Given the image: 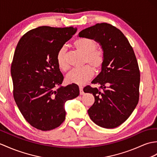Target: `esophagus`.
<instances>
[{
	"label": "esophagus",
	"instance_id": "34e87169",
	"mask_svg": "<svg viewBox=\"0 0 157 157\" xmlns=\"http://www.w3.org/2000/svg\"><path fill=\"white\" fill-rule=\"evenodd\" d=\"M79 94L80 95H83L84 92H83V87L82 86H79Z\"/></svg>",
	"mask_w": 157,
	"mask_h": 157
}]
</instances>
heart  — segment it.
<instances>
[{
	"label": "heart",
	"instance_id": "obj_1",
	"mask_svg": "<svg viewBox=\"0 0 157 157\" xmlns=\"http://www.w3.org/2000/svg\"><path fill=\"white\" fill-rule=\"evenodd\" d=\"M74 46L78 52L84 56V63H89L96 70H100L102 66L104 61V52L102 50L96 49V43L93 40L84 37L79 38L74 42ZM57 62L61 70L65 71L68 69L64 47L58 52ZM91 67L85 65L81 68L74 69L68 73L65 80L69 83L82 85L92 78L94 70Z\"/></svg>",
	"mask_w": 157,
	"mask_h": 157
}]
</instances>
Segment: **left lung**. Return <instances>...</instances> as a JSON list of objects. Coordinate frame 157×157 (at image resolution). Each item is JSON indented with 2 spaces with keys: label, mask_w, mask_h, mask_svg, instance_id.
I'll return each instance as SVG.
<instances>
[{
  "label": "left lung",
  "mask_w": 157,
  "mask_h": 157,
  "mask_svg": "<svg viewBox=\"0 0 157 157\" xmlns=\"http://www.w3.org/2000/svg\"><path fill=\"white\" fill-rule=\"evenodd\" d=\"M79 37L94 39L104 54L101 70L83 92L92 94L95 101L88 114L99 126L114 128L128 118L139 100L140 71L132 46L121 31L112 25L97 23L80 31Z\"/></svg>",
  "instance_id": "1"
}]
</instances>
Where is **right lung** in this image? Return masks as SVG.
<instances>
[{"label": "right lung", "instance_id": "right-lung-1", "mask_svg": "<svg viewBox=\"0 0 157 157\" xmlns=\"http://www.w3.org/2000/svg\"><path fill=\"white\" fill-rule=\"evenodd\" d=\"M77 28L42 26L21 38L11 64L14 101L25 119L43 131L59 126L65 119V101L78 97L75 83L61 86L63 76L57 54Z\"/></svg>", "mask_w": 157, "mask_h": 157}]
</instances>
